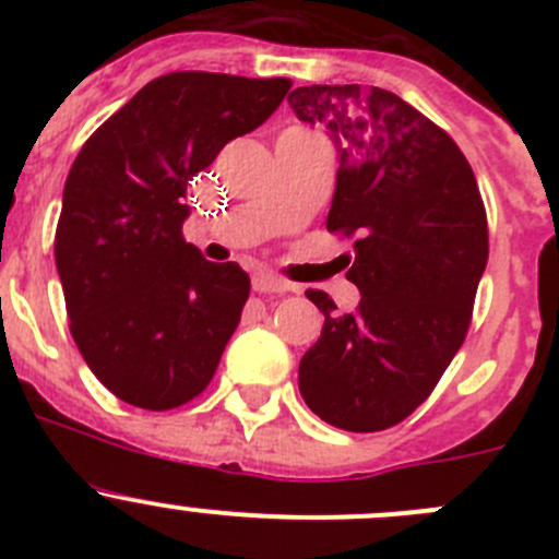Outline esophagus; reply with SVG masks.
<instances>
[{
  "mask_svg": "<svg viewBox=\"0 0 559 559\" xmlns=\"http://www.w3.org/2000/svg\"><path fill=\"white\" fill-rule=\"evenodd\" d=\"M251 284H253V292H292L289 281L270 273V270H259V273H253Z\"/></svg>",
  "mask_w": 559,
  "mask_h": 559,
  "instance_id": "34e87169",
  "label": "esophagus"
}]
</instances>
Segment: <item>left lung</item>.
Here are the masks:
<instances>
[{
  "label": "left lung",
  "instance_id": "8db88e82",
  "mask_svg": "<svg viewBox=\"0 0 559 559\" xmlns=\"http://www.w3.org/2000/svg\"><path fill=\"white\" fill-rule=\"evenodd\" d=\"M289 105L337 145L326 229L354 238L346 278L362 295L337 313L326 292H306L324 326L300 394L326 425L386 430L430 397L467 335L489 257L481 191L454 140L397 94L302 86Z\"/></svg>",
  "mask_w": 559,
  "mask_h": 559
}]
</instances>
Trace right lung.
Segmentation results:
<instances>
[{
	"mask_svg": "<svg viewBox=\"0 0 559 559\" xmlns=\"http://www.w3.org/2000/svg\"><path fill=\"white\" fill-rule=\"evenodd\" d=\"M289 88V78L170 72L112 112L72 162L56 270L78 352L123 403L170 411L211 384L251 278L186 243V186Z\"/></svg>",
	"mask_w": 559,
	"mask_h": 559,
	"instance_id": "1",
	"label": "right lung"
}]
</instances>
